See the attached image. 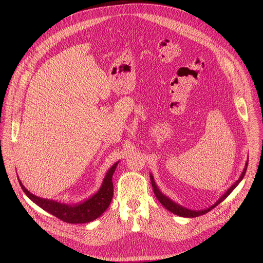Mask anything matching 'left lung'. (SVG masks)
I'll use <instances>...</instances> for the list:
<instances>
[{"mask_svg": "<svg viewBox=\"0 0 263 263\" xmlns=\"http://www.w3.org/2000/svg\"><path fill=\"white\" fill-rule=\"evenodd\" d=\"M248 162H249V161L247 160L246 165H245V168H243V171H242L240 177L238 178V180H236V182H234L233 185L230 186V189H228L227 192L224 193L213 205H211L210 207H208V208H206V209H204V210H191V209H187V208H185V207L179 205L178 203L174 202L173 200H171L168 197H166L165 195H163V194L160 192V190L158 189V186H157L156 183H155V180H154L152 174H149V178H151V183H152V186H153L154 194H155L157 200L163 205V207H165V208H166L167 210H170L172 213H174V214H176V215H179V216H182V217H197V216L203 215V214L209 212L210 210H212L214 207H216L219 203H221L224 199H226V198L233 192V190L240 183V181L243 179V177H245V175H246L247 167H248Z\"/></svg>", "mask_w": 263, "mask_h": 263, "instance_id": "obj_1", "label": "left lung"}]
</instances>
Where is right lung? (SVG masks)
I'll return each mask as SVG.
<instances>
[{"label":"right lung","mask_w":263,"mask_h":263,"mask_svg":"<svg viewBox=\"0 0 263 263\" xmlns=\"http://www.w3.org/2000/svg\"><path fill=\"white\" fill-rule=\"evenodd\" d=\"M119 161L112 165L103 180L100 190L91 196L89 199L81 202L79 204H64L54 200L43 199L31 194L23 185L22 181L18 179L20 185L22 186L23 192L26 196L33 201L36 205L51 213L52 215L58 217L59 219L69 222V223H84L89 222L102 215L105 210L109 207L112 197H114V183H112V176L116 172Z\"/></svg>","instance_id":"obj_1"}]
</instances>
